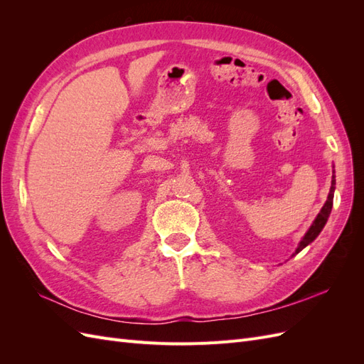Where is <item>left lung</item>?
<instances>
[{"instance_id":"8db88e82","label":"left lung","mask_w":364,"mask_h":364,"mask_svg":"<svg viewBox=\"0 0 364 364\" xmlns=\"http://www.w3.org/2000/svg\"><path fill=\"white\" fill-rule=\"evenodd\" d=\"M333 173H336V171L333 170ZM334 190H336V176L333 174L331 188H329V193H328V197H326V202H325V205L322 206L321 213H318L317 217L314 218V222H313V225L310 226V229L306 230L305 235H304L302 240L299 241V245H297V249L294 250V253H293L291 257L297 255V253H299L302 249H305L308 245L313 243V241L317 238V235L322 232V229L325 228V225H326V222H328V217H329V214H331V209H333Z\"/></svg>"}]
</instances>
